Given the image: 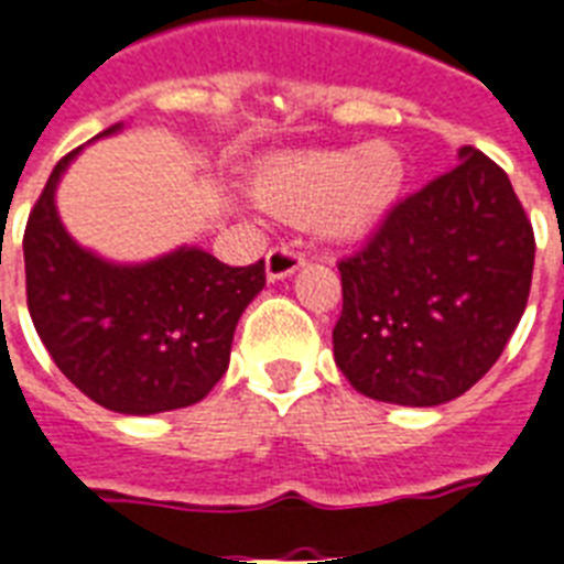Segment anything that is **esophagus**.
Wrapping results in <instances>:
<instances>
[{"instance_id":"1","label":"esophagus","mask_w":564,"mask_h":564,"mask_svg":"<svg viewBox=\"0 0 564 564\" xmlns=\"http://www.w3.org/2000/svg\"><path fill=\"white\" fill-rule=\"evenodd\" d=\"M304 265V257L290 251V248H272L269 254H265V278L269 281H283V278H290Z\"/></svg>"}]
</instances>
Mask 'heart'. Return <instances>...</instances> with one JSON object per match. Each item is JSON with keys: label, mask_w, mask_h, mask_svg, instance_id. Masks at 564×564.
I'll return each mask as SVG.
<instances>
[{"label": "heart", "mask_w": 564, "mask_h": 564, "mask_svg": "<svg viewBox=\"0 0 564 564\" xmlns=\"http://www.w3.org/2000/svg\"><path fill=\"white\" fill-rule=\"evenodd\" d=\"M406 187L398 145L369 140L357 149L278 158L254 172L251 202L274 219L307 225L336 246L366 242L383 228Z\"/></svg>", "instance_id": "heart-1"}]
</instances>
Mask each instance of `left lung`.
<instances>
[{"label":"left lung","instance_id":"obj_1","mask_svg":"<svg viewBox=\"0 0 564 564\" xmlns=\"http://www.w3.org/2000/svg\"><path fill=\"white\" fill-rule=\"evenodd\" d=\"M533 260V225L507 172L463 145L454 170L403 198L369 246L339 263L336 366L375 401H454L516 334Z\"/></svg>","mask_w":564,"mask_h":564}]
</instances>
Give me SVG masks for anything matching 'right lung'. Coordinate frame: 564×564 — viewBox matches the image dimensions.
I'll return each mask as SVG.
<instances>
[{"label":"right lung","mask_w":564,"mask_h":564,"mask_svg":"<svg viewBox=\"0 0 564 564\" xmlns=\"http://www.w3.org/2000/svg\"><path fill=\"white\" fill-rule=\"evenodd\" d=\"M122 131V122L99 137ZM96 137V140H99ZM57 161L25 225V295L55 366L122 415L193 406L228 371L239 316L265 286L263 260L225 265L198 246L117 263L78 246L57 216Z\"/></svg>","instance_id":"obj_1"}]
</instances>
